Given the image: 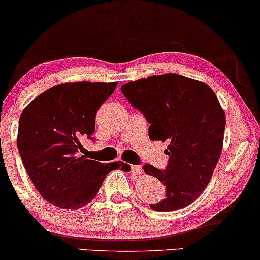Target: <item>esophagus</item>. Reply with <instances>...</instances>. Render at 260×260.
I'll return each mask as SVG.
<instances>
[{
    "mask_svg": "<svg viewBox=\"0 0 260 260\" xmlns=\"http://www.w3.org/2000/svg\"><path fill=\"white\" fill-rule=\"evenodd\" d=\"M131 168H132V172L134 174H138L139 176V174L143 173V168L140 167V166H132Z\"/></svg>",
    "mask_w": 260,
    "mask_h": 260,
    "instance_id": "esophagus-1",
    "label": "esophagus"
}]
</instances>
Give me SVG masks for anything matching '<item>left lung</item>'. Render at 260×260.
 <instances>
[{
    "label": "left lung",
    "instance_id": "8db88e82",
    "mask_svg": "<svg viewBox=\"0 0 260 260\" xmlns=\"http://www.w3.org/2000/svg\"><path fill=\"white\" fill-rule=\"evenodd\" d=\"M121 92L146 117L150 139L168 142L167 168L143 167L166 186L165 199L150 207H186L208 185L223 150L225 112L217 95L208 84L178 74L131 81Z\"/></svg>",
    "mask_w": 260,
    "mask_h": 260
}]
</instances>
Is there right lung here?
I'll use <instances>...</instances> for the list:
<instances>
[{
    "label": "right lung",
    "mask_w": 260,
    "mask_h": 260,
    "mask_svg": "<svg viewBox=\"0 0 260 260\" xmlns=\"http://www.w3.org/2000/svg\"><path fill=\"white\" fill-rule=\"evenodd\" d=\"M117 82H67L36 96L20 115L17 145L37 191L64 209L82 208L98 193L106 174L123 162L104 165L79 156L81 140L92 138L100 105ZM127 172V171H126Z\"/></svg>",
    "instance_id": "add662e5"
}]
</instances>
